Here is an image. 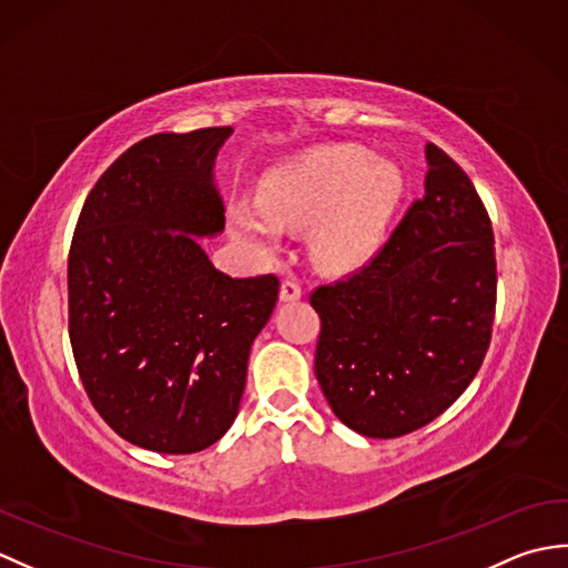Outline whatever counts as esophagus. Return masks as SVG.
<instances>
[{
	"mask_svg": "<svg viewBox=\"0 0 568 568\" xmlns=\"http://www.w3.org/2000/svg\"><path fill=\"white\" fill-rule=\"evenodd\" d=\"M300 297H303V287H300L293 275H287L281 285V300L283 303H295Z\"/></svg>",
	"mask_w": 568,
	"mask_h": 568,
	"instance_id": "esophagus-1",
	"label": "esophagus"
}]
</instances>
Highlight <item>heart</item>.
<instances>
[{
	"label": "heart",
	"mask_w": 568,
	"mask_h": 568,
	"mask_svg": "<svg viewBox=\"0 0 568 568\" xmlns=\"http://www.w3.org/2000/svg\"><path fill=\"white\" fill-rule=\"evenodd\" d=\"M405 195L393 161L356 143H329L271 168L258 200L234 197L229 232L253 253L281 248L285 229L307 226V251L324 273H348L378 251Z\"/></svg>",
	"instance_id": "heart-1"
}]
</instances>
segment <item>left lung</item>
Here are the masks:
<instances>
[{
	"mask_svg": "<svg viewBox=\"0 0 568 568\" xmlns=\"http://www.w3.org/2000/svg\"><path fill=\"white\" fill-rule=\"evenodd\" d=\"M425 195L378 256L310 303L315 376L334 415L373 439L439 417L474 381L496 315V248L468 175L425 143Z\"/></svg>",
	"mask_w": 568,
	"mask_h": 568,
	"instance_id": "8db88e82",
	"label": "left lung"
}]
</instances>
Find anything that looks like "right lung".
I'll return each instance as SVG.
<instances>
[{
	"label": "right lung",
	"instance_id": "1",
	"mask_svg": "<svg viewBox=\"0 0 568 568\" xmlns=\"http://www.w3.org/2000/svg\"><path fill=\"white\" fill-rule=\"evenodd\" d=\"M232 126L153 134L106 168L68 258L70 344L84 390L119 437L195 454L239 415L275 275L234 277L200 239L224 232L214 161Z\"/></svg>",
	"mask_w": 568,
	"mask_h": 568
}]
</instances>
